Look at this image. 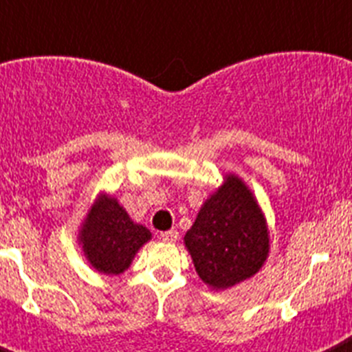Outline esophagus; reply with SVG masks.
<instances>
[{"mask_svg": "<svg viewBox=\"0 0 352 352\" xmlns=\"http://www.w3.org/2000/svg\"><path fill=\"white\" fill-rule=\"evenodd\" d=\"M162 241H166V243H174L176 239H178V231H166L160 234Z\"/></svg>", "mask_w": 352, "mask_h": 352, "instance_id": "obj_1", "label": "esophagus"}]
</instances>
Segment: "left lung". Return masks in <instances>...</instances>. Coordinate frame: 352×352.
Returning a JSON list of instances; mask_svg holds the SVG:
<instances>
[{
  "label": "left lung",
  "mask_w": 352,
  "mask_h": 352,
  "mask_svg": "<svg viewBox=\"0 0 352 352\" xmlns=\"http://www.w3.org/2000/svg\"><path fill=\"white\" fill-rule=\"evenodd\" d=\"M270 241L256 194L234 173L223 174L183 238L199 278L211 291H227L259 273Z\"/></svg>",
  "instance_id": "left-lung-1"
}]
</instances>
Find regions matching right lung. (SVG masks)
<instances>
[{"instance_id":"obj_1","label":"right lung","mask_w":352,"mask_h":352,"mask_svg":"<svg viewBox=\"0 0 352 352\" xmlns=\"http://www.w3.org/2000/svg\"><path fill=\"white\" fill-rule=\"evenodd\" d=\"M151 239V231L133 222L114 195L98 192L77 227V245L95 272L116 276L130 268L133 257Z\"/></svg>"}]
</instances>
